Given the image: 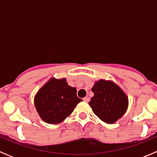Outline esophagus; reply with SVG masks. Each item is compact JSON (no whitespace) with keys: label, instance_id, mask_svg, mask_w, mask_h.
Listing matches in <instances>:
<instances>
[{"label":"esophagus","instance_id":"34e87169","mask_svg":"<svg viewBox=\"0 0 157 157\" xmlns=\"http://www.w3.org/2000/svg\"><path fill=\"white\" fill-rule=\"evenodd\" d=\"M83 100L84 101V102H88L89 101H90V98L89 97H87V96H86V97H84L83 99Z\"/></svg>","mask_w":157,"mask_h":157}]
</instances>
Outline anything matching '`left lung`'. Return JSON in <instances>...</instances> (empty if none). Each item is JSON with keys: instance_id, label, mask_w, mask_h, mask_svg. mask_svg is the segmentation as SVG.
<instances>
[{"instance_id": "left-lung-1", "label": "left lung", "mask_w": 157, "mask_h": 157, "mask_svg": "<svg viewBox=\"0 0 157 157\" xmlns=\"http://www.w3.org/2000/svg\"><path fill=\"white\" fill-rule=\"evenodd\" d=\"M94 96L89 105L95 115L107 124H114L124 115L128 108V97L117 83L100 79L92 87Z\"/></svg>"}]
</instances>
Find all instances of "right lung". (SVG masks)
<instances>
[{"label":"right lung","instance_id":"1","mask_svg":"<svg viewBox=\"0 0 157 157\" xmlns=\"http://www.w3.org/2000/svg\"><path fill=\"white\" fill-rule=\"evenodd\" d=\"M81 101L67 79L52 77L35 95L34 105L42 121L55 124L62 122Z\"/></svg>","mask_w":157,"mask_h":157}]
</instances>
